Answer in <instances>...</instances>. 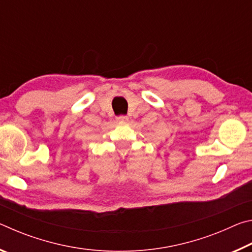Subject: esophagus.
<instances>
[{
  "label": "esophagus",
  "instance_id": "1",
  "mask_svg": "<svg viewBox=\"0 0 252 252\" xmlns=\"http://www.w3.org/2000/svg\"><path fill=\"white\" fill-rule=\"evenodd\" d=\"M117 121H119V122H127V121H129V118H127L126 116H119L117 118Z\"/></svg>",
  "mask_w": 252,
  "mask_h": 252
}]
</instances>
